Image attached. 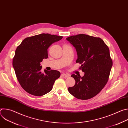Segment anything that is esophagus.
<instances>
[{
  "mask_svg": "<svg viewBox=\"0 0 128 128\" xmlns=\"http://www.w3.org/2000/svg\"><path fill=\"white\" fill-rule=\"evenodd\" d=\"M61 76L64 78H68L69 76L68 74H61Z\"/></svg>",
  "mask_w": 128,
  "mask_h": 128,
  "instance_id": "1",
  "label": "esophagus"
}]
</instances>
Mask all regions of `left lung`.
<instances>
[{"mask_svg":"<svg viewBox=\"0 0 128 128\" xmlns=\"http://www.w3.org/2000/svg\"><path fill=\"white\" fill-rule=\"evenodd\" d=\"M76 50V63L84 74H72L75 85L68 88L76 98L87 100L97 95L107 84L112 66L108 47L100 38L80 34L66 38Z\"/></svg>","mask_w":128,"mask_h":128,"instance_id":"obj_1","label":"left lung"}]
</instances>
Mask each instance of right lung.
Returning <instances> with one entry per match:
<instances>
[{
    "mask_svg": "<svg viewBox=\"0 0 128 128\" xmlns=\"http://www.w3.org/2000/svg\"><path fill=\"white\" fill-rule=\"evenodd\" d=\"M62 36L42 33L24 39L15 51L12 66L22 88L36 96L44 95L52 90L60 76L57 70L42 71L40 62L48 57V49Z\"/></svg>",
    "mask_w": 128,
    "mask_h": 128,
    "instance_id": "1",
    "label": "right lung"
}]
</instances>
